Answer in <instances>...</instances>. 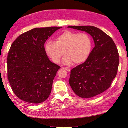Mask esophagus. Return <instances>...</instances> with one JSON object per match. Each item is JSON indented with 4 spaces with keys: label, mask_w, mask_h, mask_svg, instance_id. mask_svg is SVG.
I'll return each instance as SVG.
<instances>
[{
    "label": "esophagus",
    "mask_w": 128,
    "mask_h": 128,
    "mask_svg": "<svg viewBox=\"0 0 128 128\" xmlns=\"http://www.w3.org/2000/svg\"><path fill=\"white\" fill-rule=\"evenodd\" d=\"M65 70H66V71H68V72H70V68H63Z\"/></svg>",
    "instance_id": "34e87169"
}]
</instances>
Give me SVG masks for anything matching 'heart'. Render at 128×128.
Instances as JSON below:
<instances>
[{
	"label": "heart",
	"mask_w": 128,
	"mask_h": 128,
	"mask_svg": "<svg viewBox=\"0 0 128 128\" xmlns=\"http://www.w3.org/2000/svg\"><path fill=\"white\" fill-rule=\"evenodd\" d=\"M92 49L90 36L86 33L72 31H65L56 38V42L48 40L45 44L47 55L56 64L60 62L64 51V65L83 63L88 58Z\"/></svg>",
	"instance_id": "1"
}]
</instances>
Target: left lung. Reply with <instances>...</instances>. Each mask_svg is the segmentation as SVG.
Segmentation results:
<instances>
[{
	"instance_id": "obj_1",
	"label": "left lung",
	"mask_w": 128,
	"mask_h": 128,
	"mask_svg": "<svg viewBox=\"0 0 128 128\" xmlns=\"http://www.w3.org/2000/svg\"><path fill=\"white\" fill-rule=\"evenodd\" d=\"M87 32L95 46L85 62L70 71L69 83L74 92L82 98H91L106 91L116 77L119 55L111 38L99 28L91 26H68Z\"/></svg>"
}]
</instances>
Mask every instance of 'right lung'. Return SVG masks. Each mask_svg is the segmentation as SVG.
I'll return each instance as SVG.
<instances>
[{
  "instance_id": "obj_1",
  "label": "right lung",
  "mask_w": 128,
  "mask_h": 128,
  "mask_svg": "<svg viewBox=\"0 0 128 128\" xmlns=\"http://www.w3.org/2000/svg\"><path fill=\"white\" fill-rule=\"evenodd\" d=\"M61 28H34L20 35L12 44L7 58L8 79L20 100L38 104L49 97L60 67L50 60L44 44Z\"/></svg>"
}]
</instances>
